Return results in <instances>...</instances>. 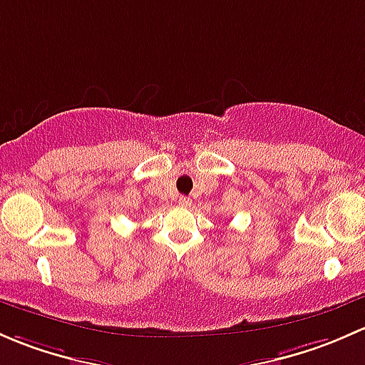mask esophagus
Returning <instances> with one entry per match:
<instances>
[{"label": "esophagus", "instance_id": "esophagus-1", "mask_svg": "<svg viewBox=\"0 0 365 365\" xmlns=\"http://www.w3.org/2000/svg\"><path fill=\"white\" fill-rule=\"evenodd\" d=\"M178 204L181 205V207H190V205H191V200H190V198H187V197H179Z\"/></svg>", "mask_w": 365, "mask_h": 365}]
</instances>
